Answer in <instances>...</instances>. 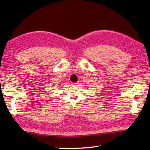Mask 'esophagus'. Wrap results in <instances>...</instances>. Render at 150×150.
<instances>
[{
	"instance_id": "34e87169",
	"label": "esophagus",
	"mask_w": 150,
	"mask_h": 150,
	"mask_svg": "<svg viewBox=\"0 0 150 150\" xmlns=\"http://www.w3.org/2000/svg\"><path fill=\"white\" fill-rule=\"evenodd\" d=\"M78 84H79V82H75V83H74V85H75V86H77Z\"/></svg>"
}]
</instances>
